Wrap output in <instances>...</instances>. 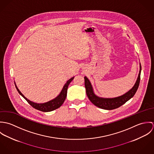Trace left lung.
I'll return each mask as SVG.
<instances>
[{"label":"left lung","instance_id":"left-lung-1","mask_svg":"<svg viewBox=\"0 0 154 154\" xmlns=\"http://www.w3.org/2000/svg\"><path fill=\"white\" fill-rule=\"evenodd\" d=\"M140 72H141V65L140 63V70L137 79L134 86L126 94L118 97L112 98H104L97 96L93 91V88L91 82L88 78L85 76V87L86 88V93L89 100L95 106L104 110H113L122 106L129 100L135 94L137 91L140 79Z\"/></svg>","mask_w":154,"mask_h":154}]
</instances>
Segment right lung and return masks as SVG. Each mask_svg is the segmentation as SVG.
Segmentation results:
<instances>
[{
  "mask_svg": "<svg viewBox=\"0 0 154 154\" xmlns=\"http://www.w3.org/2000/svg\"><path fill=\"white\" fill-rule=\"evenodd\" d=\"M74 77H72V78H70V79H69L66 84H65L63 88L62 89L61 92L60 93V94L54 99L48 101L47 103H43V104H37V103H35L34 102H32L31 101H29V100H28L22 93L21 92V91L18 89V87H17L15 82V85L16 88L18 91V92H19V94L22 95L25 100L34 109H37V110H40L43 112H48V111H51L53 110H56L58 108H59L64 103L65 99H66V96H67V88L68 86L69 85V84L71 82V81L73 79Z\"/></svg>",
  "mask_w": 154,
  "mask_h": 154,
  "instance_id": "add662e5",
  "label": "right lung"
}]
</instances>
